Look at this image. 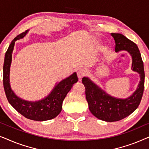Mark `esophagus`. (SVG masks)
Listing matches in <instances>:
<instances>
[{
	"instance_id": "obj_1",
	"label": "esophagus",
	"mask_w": 149,
	"mask_h": 149,
	"mask_svg": "<svg viewBox=\"0 0 149 149\" xmlns=\"http://www.w3.org/2000/svg\"><path fill=\"white\" fill-rule=\"evenodd\" d=\"M86 74V70L83 68H81L79 69L77 72V76H78V78L79 79V81L81 80V79L83 78L85 75Z\"/></svg>"
}]
</instances>
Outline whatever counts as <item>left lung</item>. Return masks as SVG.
I'll return each mask as SVG.
<instances>
[{
	"label": "left lung",
	"instance_id": "1",
	"mask_svg": "<svg viewBox=\"0 0 149 149\" xmlns=\"http://www.w3.org/2000/svg\"><path fill=\"white\" fill-rule=\"evenodd\" d=\"M111 36L115 41L116 52L124 50L131 55L132 69L139 73L140 81L133 94L121 99L111 96L89 78L83 77L82 83L89 111L97 119L107 122L119 121L131 115L139 106L144 88V64L138 46L121 34L111 33Z\"/></svg>",
	"mask_w": 149,
	"mask_h": 149
}]
</instances>
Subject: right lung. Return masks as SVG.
Returning <instances> with one entry per match:
<instances>
[{
    "label": "right lung",
    "instance_id": "1",
    "mask_svg": "<svg viewBox=\"0 0 149 149\" xmlns=\"http://www.w3.org/2000/svg\"><path fill=\"white\" fill-rule=\"evenodd\" d=\"M28 30L19 34L12 40L5 54L3 65V85L7 98L12 107L24 117L34 121H42L52 119L60 113L62 102L72 85L78 81L77 73L57 83L54 89L45 98L38 101L30 102L17 97L12 91L9 83L10 66L12 53L17 40L24 38Z\"/></svg>",
    "mask_w": 149,
    "mask_h": 149
}]
</instances>
